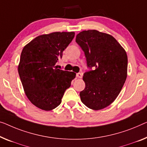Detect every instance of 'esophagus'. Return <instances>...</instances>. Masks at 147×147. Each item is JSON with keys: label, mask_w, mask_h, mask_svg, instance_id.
<instances>
[{"label": "esophagus", "mask_w": 147, "mask_h": 147, "mask_svg": "<svg viewBox=\"0 0 147 147\" xmlns=\"http://www.w3.org/2000/svg\"><path fill=\"white\" fill-rule=\"evenodd\" d=\"M76 76H77L78 78H81L82 77V74L80 73H76Z\"/></svg>", "instance_id": "obj_1"}]
</instances>
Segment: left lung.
Returning <instances> with one entry per match:
<instances>
[{
	"mask_svg": "<svg viewBox=\"0 0 147 147\" xmlns=\"http://www.w3.org/2000/svg\"><path fill=\"white\" fill-rule=\"evenodd\" d=\"M76 42L89 69L83 74L86 86L80 92L81 101L92 109H104L115 100L126 80V52L113 36L95 30L81 32Z\"/></svg>",
	"mask_w": 147,
	"mask_h": 147,
	"instance_id": "left-lung-1",
	"label": "left lung"
}]
</instances>
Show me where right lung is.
<instances>
[{
	"label": "right lung",
	"mask_w": 147,
	"mask_h": 147,
	"mask_svg": "<svg viewBox=\"0 0 147 147\" xmlns=\"http://www.w3.org/2000/svg\"><path fill=\"white\" fill-rule=\"evenodd\" d=\"M74 37V32L41 35L22 51L18 74L24 90L30 101L43 110L49 111L59 106L65 90L75 78L73 72L55 66Z\"/></svg>",
	"instance_id": "obj_1"
}]
</instances>
